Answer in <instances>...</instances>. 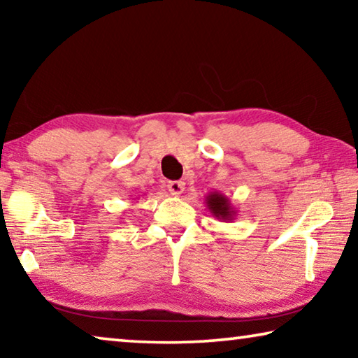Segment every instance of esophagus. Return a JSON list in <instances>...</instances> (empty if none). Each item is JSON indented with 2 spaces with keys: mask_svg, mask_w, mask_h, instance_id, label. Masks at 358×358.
Listing matches in <instances>:
<instances>
[{
  "mask_svg": "<svg viewBox=\"0 0 358 358\" xmlns=\"http://www.w3.org/2000/svg\"><path fill=\"white\" fill-rule=\"evenodd\" d=\"M167 187L172 196H180V194H183L185 191V183L183 181H171V183L167 185Z\"/></svg>",
  "mask_w": 358,
  "mask_h": 358,
  "instance_id": "obj_1",
  "label": "esophagus"
}]
</instances>
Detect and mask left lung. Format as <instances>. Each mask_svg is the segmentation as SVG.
<instances>
[{
	"instance_id": "left-lung-1",
	"label": "left lung",
	"mask_w": 358,
	"mask_h": 358,
	"mask_svg": "<svg viewBox=\"0 0 358 358\" xmlns=\"http://www.w3.org/2000/svg\"><path fill=\"white\" fill-rule=\"evenodd\" d=\"M205 205H207L210 213L222 222H230L237 216V210L234 208L230 199L217 191H211L205 196Z\"/></svg>"
}]
</instances>
